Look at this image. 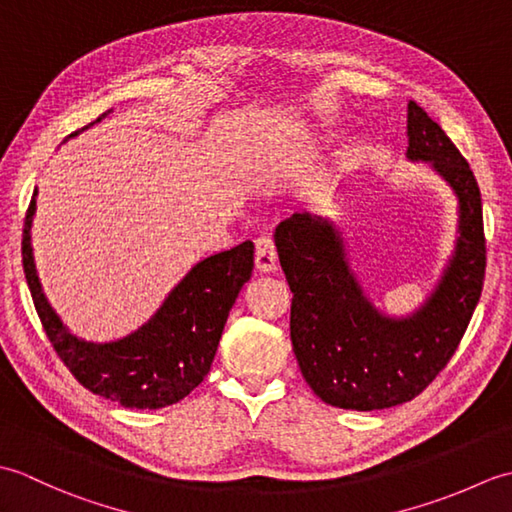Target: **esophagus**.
Returning a JSON list of instances; mask_svg holds the SVG:
<instances>
[{
  "label": "esophagus",
  "instance_id": "34e87169",
  "mask_svg": "<svg viewBox=\"0 0 512 512\" xmlns=\"http://www.w3.org/2000/svg\"><path fill=\"white\" fill-rule=\"evenodd\" d=\"M255 266L259 273H275L277 270V250L270 237H259L255 242Z\"/></svg>",
  "mask_w": 512,
  "mask_h": 512
}]
</instances>
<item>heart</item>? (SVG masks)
<instances>
[{
    "label": "heart",
    "instance_id": "b5f03b06",
    "mask_svg": "<svg viewBox=\"0 0 512 512\" xmlns=\"http://www.w3.org/2000/svg\"><path fill=\"white\" fill-rule=\"evenodd\" d=\"M321 140V136H308L306 140H301V143L297 145V147H292L290 151H286V154H281V156H277V158H281V162H286L284 158H288V156H292V154H299V149H303V147H312V145H317Z\"/></svg>",
    "mask_w": 512,
    "mask_h": 512
}]
</instances>
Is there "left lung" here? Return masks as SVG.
<instances>
[{
	"mask_svg": "<svg viewBox=\"0 0 512 512\" xmlns=\"http://www.w3.org/2000/svg\"><path fill=\"white\" fill-rule=\"evenodd\" d=\"M407 158L427 162L458 198V237L420 306L391 317L374 306L328 217L295 213L275 231L292 290L290 339L306 383L332 407L374 411L416 398L458 350L486 268L480 187L469 162L422 110L407 103Z\"/></svg>",
	"mask_w": 512,
	"mask_h": 512,
	"instance_id": "obj_1",
	"label": "left lung"
}]
</instances>
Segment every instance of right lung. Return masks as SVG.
I'll use <instances>...</instances> for the list:
<instances>
[{
    "instance_id": "1",
    "label": "right lung",
    "mask_w": 512,
    "mask_h": 512,
    "mask_svg": "<svg viewBox=\"0 0 512 512\" xmlns=\"http://www.w3.org/2000/svg\"><path fill=\"white\" fill-rule=\"evenodd\" d=\"M110 112L94 123H101ZM35 211L37 191L30 200L21 239L24 273L43 330L72 376L92 394L129 409H162L189 396L209 374L228 312L253 275V242L202 259L138 330L121 339L94 343L72 334L43 295L30 239Z\"/></svg>"
}]
</instances>
